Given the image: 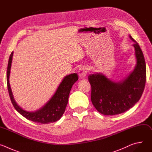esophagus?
<instances>
[{"instance_id": "34e87169", "label": "esophagus", "mask_w": 152, "mask_h": 152, "mask_svg": "<svg viewBox=\"0 0 152 152\" xmlns=\"http://www.w3.org/2000/svg\"><path fill=\"white\" fill-rule=\"evenodd\" d=\"M88 73V68L86 66H82L78 71V74L80 77H84Z\"/></svg>"}]
</instances>
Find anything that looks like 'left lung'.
Segmentation results:
<instances>
[{
  "label": "left lung",
  "instance_id": "left-lung-1",
  "mask_svg": "<svg viewBox=\"0 0 152 152\" xmlns=\"http://www.w3.org/2000/svg\"><path fill=\"white\" fill-rule=\"evenodd\" d=\"M134 42L137 64L128 77L113 82L102 73L91 74L88 81L91 86V100L96 109L106 115L120 114L132 107L140 99L146 81V66L143 53L135 39Z\"/></svg>",
  "mask_w": 152,
  "mask_h": 152
}]
</instances>
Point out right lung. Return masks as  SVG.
<instances>
[{
	"label": "right lung",
	"instance_id": "1",
	"mask_svg": "<svg viewBox=\"0 0 152 152\" xmlns=\"http://www.w3.org/2000/svg\"><path fill=\"white\" fill-rule=\"evenodd\" d=\"M12 56L13 52L11 53L8 61L7 80L9 95L15 109L24 117L35 123L48 124L59 120L66 110L72 86L78 80L77 75L73 73L65 77L59 84L54 95L45 106L35 112H28L23 110L17 104L11 89L9 79Z\"/></svg>",
	"mask_w": 152,
	"mask_h": 152
}]
</instances>
